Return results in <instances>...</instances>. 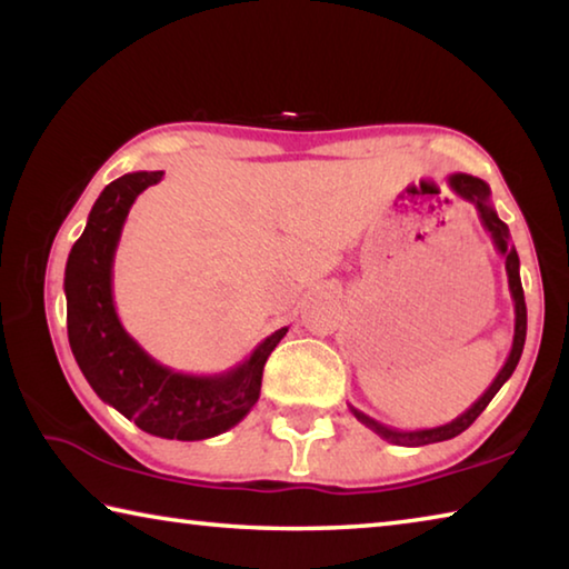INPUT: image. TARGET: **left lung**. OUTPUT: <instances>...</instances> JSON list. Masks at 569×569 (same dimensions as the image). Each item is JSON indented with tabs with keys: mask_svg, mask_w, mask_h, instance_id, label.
Instances as JSON below:
<instances>
[{
	"mask_svg": "<svg viewBox=\"0 0 569 569\" xmlns=\"http://www.w3.org/2000/svg\"><path fill=\"white\" fill-rule=\"evenodd\" d=\"M449 186L451 190L461 196L465 200H469L471 206L477 208L481 226L489 236H492V243L497 248V253L505 258V268H507V278H509V293H512V301H515V339H512V351H509L507 361L499 373L495 377V381L489 383V389L481 393V397L471 403V407L459 413L457 419H451L449 423H441V427H431V429H393L387 427V423H381L377 419H371L369 413L359 411L356 407L349 409L356 419H359L363 427H369L373 435H379L381 439H387L389 445H399V447H423V445H435V441H447V439H455L459 437L461 431L469 429L475 419L479 417L481 411L487 409V403L495 399V393L505 387V381L512 377V371L517 369L519 363V356H522L525 349V336H527V306H525V291H522V281H519V256L512 246V238H509V228L499 220L497 210L492 206V190L485 180H479L475 176H467V172H455V176H449Z\"/></svg>",
	"mask_w": 569,
	"mask_h": 569,
	"instance_id": "left-lung-1",
	"label": "left lung"
}]
</instances>
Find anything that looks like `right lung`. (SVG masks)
Here are the masks:
<instances>
[{
    "instance_id": "right-lung-1",
    "label": "right lung",
    "mask_w": 569,
    "mask_h": 569,
    "mask_svg": "<svg viewBox=\"0 0 569 569\" xmlns=\"http://www.w3.org/2000/svg\"><path fill=\"white\" fill-rule=\"evenodd\" d=\"M160 180L162 170L128 172L94 200L64 268L67 336L77 366L104 403L152 437L200 441L233 429L253 409L263 366L288 329L273 331L223 373L170 369L124 331L112 298L114 250L134 198Z\"/></svg>"
}]
</instances>
